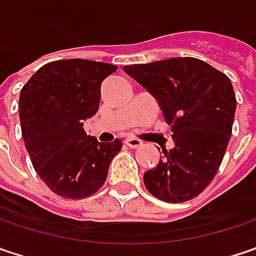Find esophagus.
Segmentation results:
<instances>
[{
    "mask_svg": "<svg viewBox=\"0 0 256 256\" xmlns=\"http://www.w3.org/2000/svg\"><path fill=\"white\" fill-rule=\"evenodd\" d=\"M124 144L128 145V148H139V146H142V140H139L136 138H128L124 140Z\"/></svg>",
    "mask_w": 256,
    "mask_h": 256,
    "instance_id": "34e87169",
    "label": "esophagus"
}]
</instances>
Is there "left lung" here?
Returning <instances> with one entry per match:
<instances>
[{
	"mask_svg": "<svg viewBox=\"0 0 256 256\" xmlns=\"http://www.w3.org/2000/svg\"><path fill=\"white\" fill-rule=\"evenodd\" d=\"M124 72L156 98L176 142L144 174L145 188L170 204L196 198L217 174L232 136L236 112L232 82L192 57L124 66Z\"/></svg>",
	"mask_w": 256,
	"mask_h": 256,
	"instance_id": "obj_1",
	"label": "left lung"
}]
</instances>
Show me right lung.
Instances as JSON below:
<instances>
[{"mask_svg": "<svg viewBox=\"0 0 256 256\" xmlns=\"http://www.w3.org/2000/svg\"><path fill=\"white\" fill-rule=\"evenodd\" d=\"M117 66L58 60L42 66L22 88V136L40 180L58 196L83 199L104 184L123 142H98L83 122L96 114L101 83Z\"/></svg>", "mask_w": 256, "mask_h": 256, "instance_id": "1", "label": "right lung"}]
</instances>
